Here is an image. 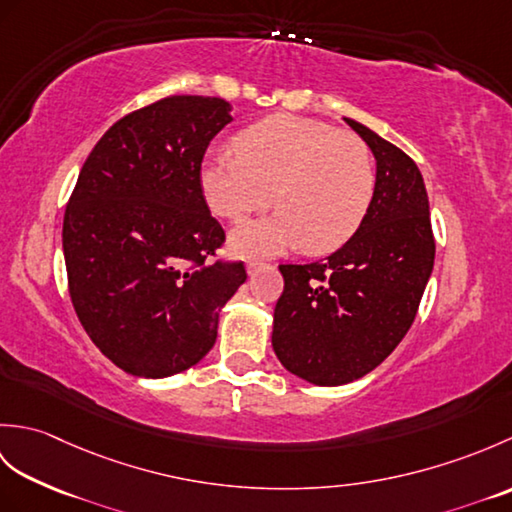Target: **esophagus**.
I'll return each instance as SVG.
<instances>
[{
	"mask_svg": "<svg viewBox=\"0 0 512 512\" xmlns=\"http://www.w3.org/2000/svg\"><path fill=\"white\" fill-rule=\"evenodd\" d=\"M262 268H264L262 262H257V259H250V262L246 264V273H248L250 277H253V275L259 273V270H262Z\"/></svg>",
	"mask_w": 512,
	"mask_h": 512,
	"instance_id": "34e87169",
	"label": "esophagus"
}]
</instances>
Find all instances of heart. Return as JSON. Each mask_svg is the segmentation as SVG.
<instances>
[{"label":"heart","mask_w":512,"mask_h":512,"mask_svg":"<svg viewBox=\"0 0 512 512\" xmlns=\"http://www.w3.org/2000/svg\"><path fill=\"white\" fill-rule=\"evenodd\" d=\"M235 149L202 162L211 211L239 222L273 200L279 206L235 228L237 255L266 257L301 244L310 253H332L358 231L376 184L361 138L314 118L273 114L239 132Z\"/></svg>","instance_id":"b5f03b06"}]
</instances>
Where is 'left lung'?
Wrapping results in <instances>:
<instances>
[{
	"label": "left lung",
	"mask_w": 512,
	"mask_h": 512,
	"mask_svg": "<svg viewBox=\"0 0 512 512\" xmlns=\"http://www.w3.org/2000/svg\"><path fill=\"white\" fill-rule=\"evenodd\" d=\"M376 160L358 231L321 262L284 264L273 350L290 374L336 387L363 378L405 339L436 259L422 173L405 151L345 118Z\"/></svg>",
	"instance_id": "left-lung-1"
}]
</instances>
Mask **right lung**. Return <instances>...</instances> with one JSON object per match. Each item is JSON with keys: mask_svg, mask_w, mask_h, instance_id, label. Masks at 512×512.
I'll return each instance as SVG.
<instances>
[{"mask_svg": "<svg viewBox=\"0 0 512 512\" xmlns=\"http://www.w3.org/2000/svg\"><path fill=\"white\" fill-rule=\"evenodd\" d=\"M215 96H171L114 123L96 143L63 217L72 306L92 343L138 378L200 363L244 264H209L224 231L200 167L233 121Z\"/></svg>", "mask_w": 512, "mask_h": 512, "instance_id": "obj_1", "label": "right lung"}]
</instances>
